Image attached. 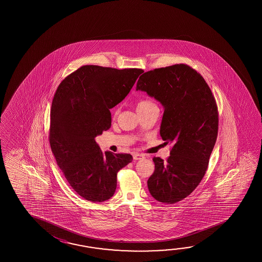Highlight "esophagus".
<instances>
[{
	"instance_id": "34e87169",
	"label": "esophagus",
	"mask_w": 262,
	"mask_h": 262,
	"mask_svg": "<svg viewBox=\"0 0 262 262\" xmlns=\"http://www.w3.org/2000/svg\"><path fill=\"white\" fill-rule=\"evenodd\" d=\"M133 158L134 160H140V159L144 158V156L140 155V154H134Z\"/></svg>"
}]
</instances>
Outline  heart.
Segmentation results:
<instances>
[{
	"label": "heart",
	"instance_id": "b5f03b06",
	"mask_svg": "<svg viewBox=\"0 0 262 262\" xmlns=\"http://www.w3.org/2000/svg\"><path fill=\"white\" fill-rule=\"evenodd\" d=\"M152 105H155V104H154V102L150 100V99H141V100H139V102H138L137 107H138V110H141V108H145V107H147V106H152ZM118 113H119V110L116 108V110L114 111V116H117Z\"/></svg>",
	"mask_w": 262,
	"mask_h": 262
}]
</instances>
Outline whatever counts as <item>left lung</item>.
<instances>
[{
  "label": "left lung",
  "mask_w": 262,
  "mask_h": 262,
  "mask_svg": "<svg viewBox=\"0 0 262 262\" xmlns=\"http://www.w3.org/2000/svg\"><path fill=\"white\" fill-rule=\"evenodd\" d=\"M138 90L164 106L160 136L172 148L166 161L154 157L147 184L156 201L173 204L189 195L206 173L217 139L215 98L201 74L184 63L145 72Z\"/></svg>",
  "instance_id": "8db88e82"
}]
</instances>
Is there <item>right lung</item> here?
<instances>
[{"mask_svg":"<svg viewBox=\"0 0 262 262\" xmlns=\"http://www.w3.org/2000/svg\"><path fill=\"white\" fill-rule=\"evenodd\" d=\"M141 73L139 68L83 66L56 90L50 110V148L68 184L86 201L111 199L118 171L133 160L129 154L103 152L95 139L110 129V110L125 98Z\"/></svg>","mask_w":262,"mask_h":262,"instance_id":"obj_1","label":"right lung"}]
</instances>
